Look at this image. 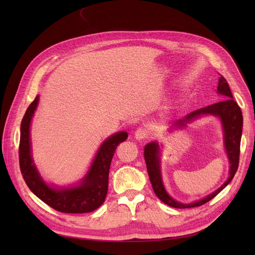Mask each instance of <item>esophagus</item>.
Masks as SVG:
<instances>
[{"label":"esophagus","instance_id":"obj_1","mask_svg":"<svg viewBox=\"0 0 255 255\" xmlns=\"http://www.w3.org/2000/svg\"><path fill=\"white\" fill-rule=\"evenodd\" d=\"M149 132L146 129L140 128H138L136 132H135V138L137 140H144V139H148L149 138Z\"/></svg>","mask_w":255,"mask_h":255}]
</instances>
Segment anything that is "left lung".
Returning <instances> with one entry per match:
<instances>
[{"label": "left lung", "mask_w": 255, "mask_h": 255, "mask_svg": "<svg viewBox=\"0 0 255 255\" xmlns=\"http://www.w3.org/2000/svg\"><path fill=\"white\" fill-rule=\"evenodd\" d=\"M218 92L220 95L225 96V100L220 102L211 104L208 106L202 107V109L197 110L188 115L185 116L183 119H180L174 122V126L184 127L185 123L191 121L201 115H214L218 116L221 119L223 132H225V145L226 150L230 160V176L228 181L222 185L213 194L208 195L206 198L200 200L195 203L190 204H183L176 202L170 196H169L165 188L163 182H161L160 170H159V156H158V144L156 142H150L144 146V160L146 164V170H148L150 182L152 187L157 198L163 201L165 204L175 207V208H190V207H198L205 204L210 201L214 197L217 196L219 192L225 188L227 185L232 181L234 177L239 163V153H241V139H242V132H243V114L241 107L234 101L233 95L231 92L229 84L227 80L221 76L218 82Z\"/></svg>", "instance_id": "1"}]
</instances>
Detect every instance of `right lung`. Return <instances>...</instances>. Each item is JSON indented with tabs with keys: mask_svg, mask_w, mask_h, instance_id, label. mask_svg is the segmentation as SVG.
I'll list each match as a JSON object with an SVG mask.
<instances>
[{
	"mask_svg": "<svg viewBox=\"0 0 255 255\" xmlns=\"http://www.w3.org/2000/svg\"><path fill=\"white\" fill-rule=\"evenodd\" d=\"M39 97L29 104L21 121L19 163L23 179L28 188L54 210L67 214H83L97 210L105 201L109 189L110 167L117 145L128 138L127 132H119L106 139L92 161L88 173L76 187L66 189L51 188L38 173L30 155L29 125Z\"/></svg>",
	"mask_w": 255,
	"mask_h": 255,
	"instance_id": "right-lung-1",
	"label": "right lung"
}]
</instances>
